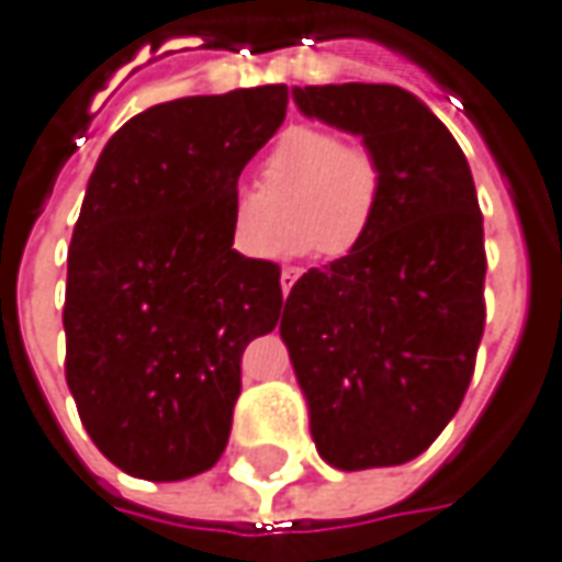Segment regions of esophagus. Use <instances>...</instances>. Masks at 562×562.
I'll return each mask as SVG.
<instances>
[{
  "label": "esophagus",
  "mask_w": 562,
  "mask_h": 562,
  "mask_svg": "<svg viewBox=\"0 0 562 562\" xmlns=\"http://www.w3.org/2000/svg\"><path fill=\"white\" fill-rule=\"evenodd\" d=\"M296 278H300V268L288 266L284 271H281V291H284V296L291 294V288H294Z\"/></svg>",
  "instance_id": "esophagus-1"
}]
</instances>
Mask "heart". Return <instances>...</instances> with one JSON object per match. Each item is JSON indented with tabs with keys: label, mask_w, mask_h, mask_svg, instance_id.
<instances>
[{
	"label": "heart",
	"mask_w": 562,
	"mask_h": 562,
	"mask_svg": "<svg viewBox=\"0 0 562 562\" xmlns=\"http://www.w3.org/2000/svg\"><path fill=\"white\" fill-rule=\"evenodd\" d=\"M291 192V231L274 252L335 259L351 256L376 227L385 199V164L373 145L341 138L328 126H288L262 160V192H231V243L243 256L262 259L278 231V211Z\"/></svg>",
	"instance_id": "1"
}]
</instances>
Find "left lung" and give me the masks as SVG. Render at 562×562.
I'll return each instance as SVG.
<instances>
[{
    "instance_id": "obj_1",
    "label": "left lung",
    "mask_w": 562,
    "mask_h": 562,
    "mask_svg": "<svg viewBox=\"0 0 562 562\" xmlns=\"http://www.w3.org/2000/svg\"><path fill=\"white\" fill-rule=\"evenodd\" d=\"M294 100L376 148L385 199L360 249L291 288L281 338L325 462L405 464L456 417L484 335L487 252L471 167L449 128L395 85H310Z\"/></svg>"
}]
</instances>
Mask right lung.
<instances>
[{"label": "right lung", "mask_w": 562, "mask_h": 562, "mask_svg": "<svg viewBox=\"0 0 562 562\" xmlns=\"http://www.w3.org/2000/svg\"><path fill=\"white\" fill-rule=\"evenodd\" d=\"M288 85L148 106L88 180L69 246L66 382L100 452L183 481L221 459L239 360L278 325L281 268L231 243V192L278 132Z\"/></svg>", "instance_id": "add662e5"}]
</instances>
